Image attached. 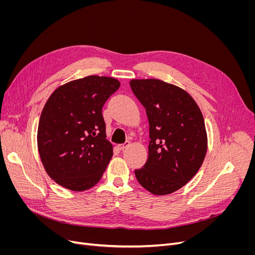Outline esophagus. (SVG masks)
I'll return each instance as SVG.
<instances>
[{
  "label": "esophagus",
  "instance_id": "34e87169",
  "mask_svg": "<svg viewBox=\"0 0 255 255\" xmlns=\"http://www.w3.org/2000/svg\"><path fill=\"white\" fill-rule=\"evenodd\" d=\"M130 145V141H125L124 143H121V144H119L118 145V148H119V150H124V149H126L127 146H129Z\"/></svg>",
  "mask_w": 255,
  "mask_h": 255
}]
</instances>
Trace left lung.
Returning a JSON list of instances; mask_svg holds the SVG:
<instances>
[{
	"label": "left lung",
	"instance_id": "1",
	"mask_svg": "<svg viewBox=\"0 0 255 255\" xmlns=\"http://www.w3.org/2000/svg\"><path fill=\"white\" fill-rule=\"evenodd\" d=\"M131 90L149 121V156L135 177L144 189L165 195L188 183L207 153L199 107L188 93L159 79H132Z\"/></svg>",
	"mask_w": 255,
	"mask_h": 255
}]
</instances>
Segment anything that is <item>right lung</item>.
<instances>
[{
  "instance_id": "obj_1",
  "label": "right lung",
  "mask_w": 255,
  "mask_h": 255,
  "mask_svg": "<svg viewBox=\"0 0 255 255\" xmlns=\"http://www.w3.org/2000/svg\"><path fill=\"white\" fill-rule=\"evenodd\" d=\"M120 88L112 77L90 75L59 87L40 116L38 151L48 176L73 191L99 182L113 157L102 107Z\"/></svg>"
}]
</instances>
